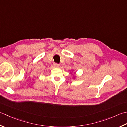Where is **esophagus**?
I'll list each match as a JSON object with an SVG mask.
<instances>
[{"label":"esophagus","mask_w":127,"mask_h":127,"mask_svg":"<svg viewBox=\"0 0 127 127\" xmlns=\"http://www.w3.org/2000/svg\"><path fill=\"white\" fill-rule=\"evenodd\" d=\"M53 65L56 67H59V66H60V64H57V63H54Z\"/></svg>","instance_id":"34e87169"}]
</instances>
